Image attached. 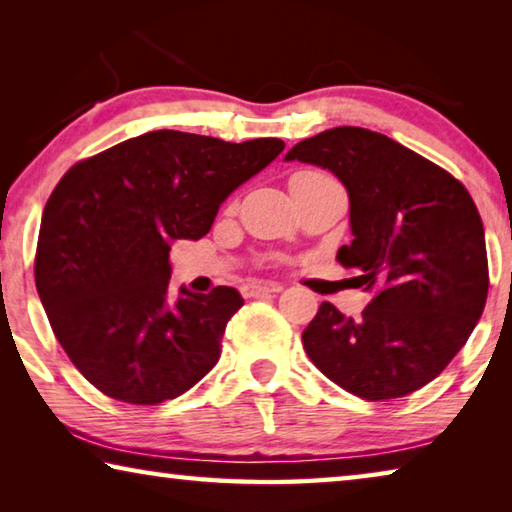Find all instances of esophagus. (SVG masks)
<instances>
[{
  "label": "esophagus",
  "mask_w": 512,
  "mask_h": 512,
  "mask_svg": "<svg viewBox=\"0 0 512 512\" xmlns=\"http://www.w3.org/2000/svg\"><path fill=\"white\" fill-rule=\"evenodd\" d=\"M239 291L244 298H259V296H264V293L282 291V287L275 282H246V284H241Z\"/></svg>",
  "instance_id": "esophagus-1"
}]
</instances>
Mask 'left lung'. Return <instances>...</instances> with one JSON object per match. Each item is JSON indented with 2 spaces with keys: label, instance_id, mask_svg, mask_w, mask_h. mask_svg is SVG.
Returning <instances> with one entry per match:
<instances>
[{
  "label": "left lung",
  "instance_id": "left-lung-1",
  "mask_svg": "<svg viewBox=\"0 0 512 512\" xmlns=\"http://www.w3.org/2000/svg\"><path fill=\"white\" fill-rule=\"evenodd\" d=\"M284 160L332 171L348 189L352 241L336 259L372 293L361 318L323 302L302 332L314 366L379 402L418 391L470 339L488 298L479 210L458 180L368 128L339 126Z\"/></svg>",
  "mask_w": 512,
  "mask_h": 512
}]
</instances>
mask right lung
Returning a JSON list of instances; mask_svg holds the SVG:
<instances>
[{"mask_svg": "<svg viewBox=\"0 0 512 512\" xmlns=\"http://www.w3.org/2000/svg\"><path fill=\"white\" fill-rule=\"evenodd\" d=\"M282 149L277 137L153 131L60 178L42 212L36 289L58 343L101 393L160 404L214 368L244 298L232 287L171 296L169 250L205 237L225 198Z\"/></svg>", "mask_w": 512, "mask_h": 512, "instance_id": "right-lung-1", "label": "right lung"}]
</instances>
